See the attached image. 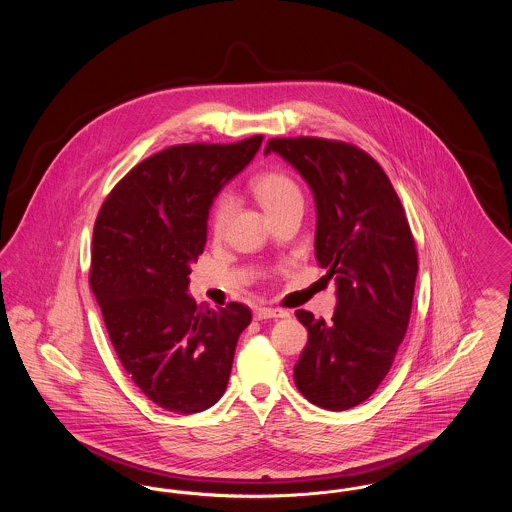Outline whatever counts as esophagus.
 Listing matches in <instances>:
<instances>
[{
	"mask_svg": "<svg viewBox=\"0 0 512 512\" xmlns=\"http://www.w3.org/2000/svg\"><path fill=\"white\" fill-rule=\"evenodd\" d=\"M286 313L280 309H270V307H259L255 309V320H265V318H284Z\"/></svg>",
	"mask_w": 512,
	"mask_h": 512,
	"instance_id": "obj_1",
	"label": "esophagus"
}]
</instances>
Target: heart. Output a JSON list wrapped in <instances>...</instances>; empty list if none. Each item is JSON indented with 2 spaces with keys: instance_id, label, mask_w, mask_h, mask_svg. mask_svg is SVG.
<instances>
[{
  "instance_id": "obj_1",
  "label": "heart",
  "mask_w": 512,
  "mask_h": 512,
  "mask_svg": "<svg viewBox=\"0 0 512 512\" xmlns=\"http://www.w3.org/2000/svg\"><path fill=\"white\" fill-rule=\"evenodd\" d=\"M251 192L259 199V203L267 209L270 219L276 217L278 213L301 205L303 207V194L297 182L293 180L288 172L267 171L261 172L259 176L253 178L251 182ZM232 213V199L230 195L220 194L213 207H211V230L215 236H220L224 232V226L230 219Z\"/></svg>"
}]
</instances>
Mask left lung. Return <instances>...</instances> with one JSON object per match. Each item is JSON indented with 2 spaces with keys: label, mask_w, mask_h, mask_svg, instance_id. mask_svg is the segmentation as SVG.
Returning a JSON list of instances; mask_svg holds the SVG:
<instances>
[{
  "label": "left lung",
  "mask_w": 512,
  "mask_h": 512,
  "mask_svg": "<svg viewBox=\"0 0 512 512\" xmlns=\"http://www.w3.org/2000/svg\"><path fill=\"white\" fill-rule=\"evenodd\" d=\"M317 201V261L336 278L330 320L295 311L309 341L293 366L297 390L313 405L347 411L366 401L405 338L418 253L399 195L365 149L315 136L270 138Z\"/></svg>",
  "instance_id": "8db88e82"
}]
</instances>
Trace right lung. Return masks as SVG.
Segmentation results:
<instances>
[{
	"mask_svg": "<svg viewBox=\"0 0 512 512\" xmlns=\"http://www.w3.org/2000/svg\"><path fill=\"white\" fill-rule=\"evenodd\" d=\"M261 142L257 134L167 147L117 182L94 224L90 288L109 340L132 382L172 413L219 401L251 322L242 303L209 309L186 292L207 242L209 207Z\"/></svg>",
	"mask_w": 512,
	"mask_h": 512,
	"instance_id": "obj_1",
	"label": "right lung"
}]
</instances>
